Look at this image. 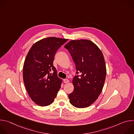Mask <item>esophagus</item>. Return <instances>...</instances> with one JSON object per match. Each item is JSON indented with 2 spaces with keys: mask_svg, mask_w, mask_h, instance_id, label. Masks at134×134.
I'll return each mask as SVG.
<instances>
[{
  "mask_svg": "<svg viewBox=\"0 0 134 134\" xmlns=\"http://www.w3.org/2000/svg\"><path fill=\"white\" fill-rule=\"evenodd\" d=\"M64 82L65 83H68L69 82V81L68 79H64Z\"/></svg>",
  "mask_w": 134,
  "mask_h": 134,
  "instance_id": "obj_1",
  "label": "esophagus"
}]
</instances>
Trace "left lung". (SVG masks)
<instances>
[{
    "label": "left lung",
    "mask_w": 134,
    "mask_h": 134,
    "mask_svg": "<svg viewBox=\"0 0 134 134\" xmlns=\"http://www.w3.org/2000/svg\"><path fill=\"white\" fill-rule=\"evenodd\" d=\"M65 48L69 52L75 64L76 75L73 78L74 91L69 94L70 103L79 108L93 104L101 94L107 70L102 51L88 40H71Z\"/></svg>",
    "instance_id": "8db88e82"
}]
</instances>
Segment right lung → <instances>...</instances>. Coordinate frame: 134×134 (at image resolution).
<instances>
[{"label":"right lung","instance_id":"right-lung-1","mask_svg":"<svg viewBox=\"0 0 134 134\" xmlns=\"http://www.w3.org/2000/svg\"><path fill=\"white\" fill-rule=\"evenodd\" d=\"M68 39L49 37L35 43L29 50L23 69L26 91L32 100L41 107L51 104L60 90L62 80L53 65L55 53ZM53 71L52 75L49 73Z\"/></svg>","mask_w":134,"mask_h":134}]
</instances>
